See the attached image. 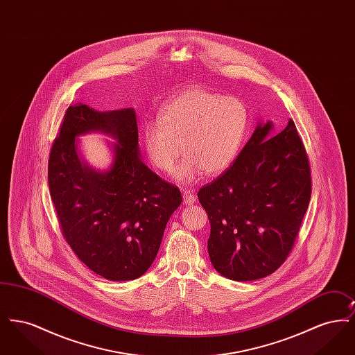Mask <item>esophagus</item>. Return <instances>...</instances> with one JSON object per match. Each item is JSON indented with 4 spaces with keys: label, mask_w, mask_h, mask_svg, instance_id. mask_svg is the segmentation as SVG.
Here are the masks:
<instances>
[{
    "label": "esophagus",
    "mask_w": 355,
    "mask_h": 355,
    "mask_svg": "<svg viewBox=\"0 0 355 355\" xmlns=\"http://www.w3.org/2000/svg\"><path fill=\"white\" fill-rule=\"evenodd\" d=\"M196 202V196L190 191V190H187L186 189L185 191H184V203H185L186 206L189 205H193V203Z\"/></svg>",
    "instance_id": "34e87169"
}]
</instances>
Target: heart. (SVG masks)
I'll list each match as a JSON object with an SVG mask.
<instances>
[{
  "label": "heart",
  "instance_id": "obj_1",
  "mask_svg": "<svg viewBox=\"0 0 355 355\" xmlns=\"http://www.w3.org/2000/svg\"><path fill=\"white\" fill-rule=\"evenodd\" d=\"M249 129V110L236 97L189 89L165 105L158 121L142 129L144 148L155 169L170 173L186 154L175 178L190 182L202 173L218 175L236 161Z\"/></svg>",
  "mask_w": 355,
  "mask_h": 355
}]
</instances>
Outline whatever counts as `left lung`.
<instances>
[{
    "mask_svg": "<svg viewBox=\"0 0 355 355\" xmlns=\"http://www.w3.org/2000/svg\"><path fill=\"white\" fill-rule=\"evenodd\" d=\"M271 126H257L232 166L198 191L210 222V261L229 279L254 281L277 270L310 202V164L295 123L290 119L269 138Z\"/></svg>",
    "mask_w": 355,
    "mask_h": 355,
    "instance_id": "8db88e82",
    "label": "left lung"
}]
</instances>
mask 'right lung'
I'll list each match as a JSON object with an SVG mask.
<instances>
[{"label": "right lung", "mask_w": 355, "mask_h": 355, "mask_svg": "<svg viewBox=\"0 0 355 355\" xmlns=\"http://www.w3.org/2000/svg\"><path fill=\"white\" fill-rule=\"evenodd\" d=\"M100 130L118 138L115 164L105 173L80 164L75 137ZM51 198L61 233L85 265L109 281L141 277L157 257L180 189L153 173L138 155L133 109L96 112L69 106L48 162Z\"/></svg>", "instance_id": "1"}]
</instances>
